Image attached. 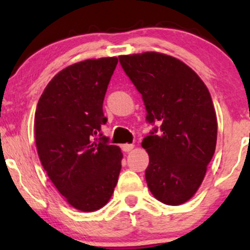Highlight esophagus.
Wrapping results in <instances>:
<instances>
[{
  "label": "esophagus",
  "mask_w": 250,
  "mask_h": 250,
  "mask_svg": "<svg viewBox=\"0 0 250 250\" xmlns=\"http://www.w3.org/2000/svg\"><path fill=\"white\" fill-rule=\"evenodd\" d=\"M121 148L125 153H128V151H130L131 149L134 148V145H130V143H125V145L121 146Z\"/></svg>",
  "instance_id": "obj_1"
}]
</instances>
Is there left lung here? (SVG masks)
<instances>
[{"label": "left lung", "mask_w": 250, "mask_h": 250, "mask_svg": "<svg viewBox=\"0 0 250 250\" xmlns=\"http://www.w3.org/2000/svg\"><path fill=\"white\" fill-rule=\"evenodd\" d=\"M119 60L142 95L147 121L160 125L142 141L149 155V190L166 205H182L200 188L216 147L208 88L191 68L166 54L147 51Z\"/></svg>", "instance_id": "obj_1"}]
</instances>
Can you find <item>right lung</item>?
I'll return each instance as SVG.
<instances>
[{"instance_id": "right-lung-1", "label": "right lung", "mask_w": 250, "mask_h": 250, "mask_svg": "<svg viewBox=\"0 0 250 250\" xmlns=\"http://www.w3.org/2000/svg\"><path fill=\"white\" fill-rule=\"evenodd\" d=\"M117 62V57H102L64 68L37 103V154L57 190L77 210L107 205L121 170V149L100 133L107 122L103 100Z\"/></svg>"}]
</instances>
